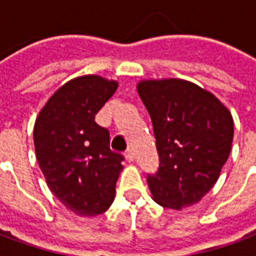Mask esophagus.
<instances>
[{
  "mask_svg": "<svg viewBox=\"0 0 256 256\" xmlns=\"http://www.w3.org/2000/svg\"><path fill=\"white\" fill-rule=\"evenodd\" d=\"M124 158H126V160L128 162H134L136 159V154H134L133 150H128L126 154H124Z\"/></svg>",
  "mask_w": 256,
  "mask_h": 256,
  "instance_id": "obj_1",
  "label": "esophagus"
}]
</instances>
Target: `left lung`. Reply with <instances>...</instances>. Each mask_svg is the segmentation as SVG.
<instances>
[{"label":"left lung","instance_id":"8db88e82","mask_svg":"<svg viewBox=\"0 0 256 256\" xmlns=\"http://www.w3.org/2000/svg\"><path fill=\"white\" fill-rule=\"evenodd\" d=\"M154 124L159 168L146 181L156 203L182 210L198 203L220 177L233 141V118L212 93L182 79L141 80Z\"/></svg>","mask_w":256,"mask_h":256}]
</instances>
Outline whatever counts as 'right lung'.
Masks as SVG:
<instances>
[{
	"instance_id": "add662e5",
	"label": "right lung",
	"mask_w": 256,
	"mask_h": 256,
	"mask_svg": "<svg viewBox=\"0 0 256 256\" xmlns=\"http://www.w3.org/2000/svg\"><path fill=\"white\" fill-rule=\"evenodd\" d=\"M118 82L84 75L64 84L48 100L34 124L38 164L49 189L74 214L96 216L115 198L124 158L110 150V132L96 114Z\"/></svg>"
}]
</instances>
